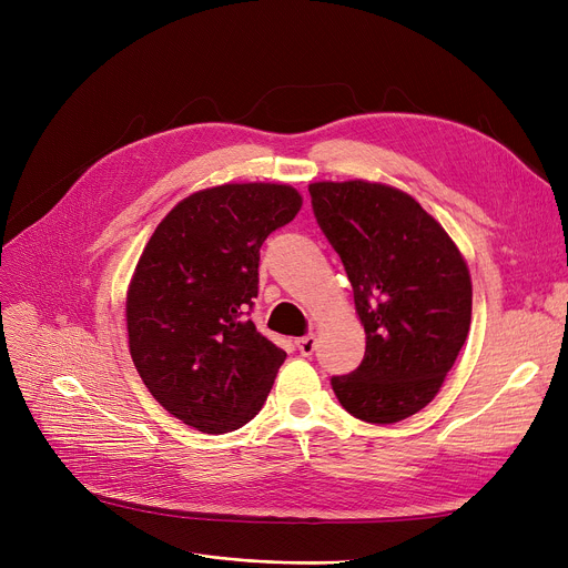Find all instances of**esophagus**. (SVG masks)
<instances>
[{
  "mask_svg": "<svg viewBox=\"0 0 568 568\" xmlns=\"http://www.w3.org/2000/svg\"><path fill=\"white\" fill-rule=\"evenodd\" d=\"M315 343H317V338L313 334H308V336H302L300 341H296V347H300V352L304 356H311L315 352Z\"/></svg>",
  "mask_w": 568,
  "mask_h": 568,
  "instance_id": "obj_1",
  "label": "esophagus"
}]
</instances>
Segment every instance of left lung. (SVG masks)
<instances>
[{
	"label": "left lung",
	"mask_w": 568,
	"mask_h": 568,
	"mask_svg": "<svg viewBox=\"0 0 568 568\" xmlns=\"http://www.w3.org/2000/svg\"><path fill=\"white\" fill-rule=\"evenodd\" d=\"M308 191L366 332L364 362L332 377L334 394L356 419L403 422L437 396L465 345L467 262L426 209L394 186L349 179Z\"/></svg>",
	"instance_id": "1"
}]
</instances>
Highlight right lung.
Instances as JSON below:
<instances>
[{"label": "right lung", "instance_id": "right-lung-1", "mask_svg": "<svg viewBox=\"0 0 568 568\" xmlns=\"http://www.w3.org/2000/svg\"><path fill=\"white\" fill-rule=\"evenodd\" d=\"M302 195L287 184H223L174 204L126 292L131 359L144 386L191 428L221 435L262 409L285 352L246 317L264 239Z\"/></svg>", "mask_w": 568, "mask_h": 568}]
</instances>
